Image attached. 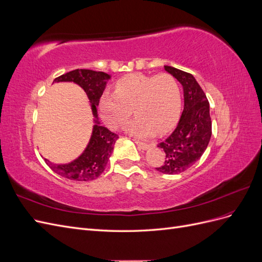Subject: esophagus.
Listing matches in <instances>:
<instances>
[{
    "label": "esophagus",
    "mask_w": 262,
    "mask_h": 262,
    "mask_svg": "<svg viewBox=\"0 0 262 262\" xmlns=\"http://www.w3.org/2000/svg\"><path fill=\"white\" fill-rule=\"evenodd\" d=\"M134 142H136V144L139 146V148H141V149H147L148 147H149V144H147V143H143V142H140V141H137V140H134Z\"/></svg>",
    "instance_id": "obj_1"
}]
</instances>
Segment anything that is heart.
<instances>
[{"label": "heart", "instance_id": "obj_1", "mask_svg": "<svg viewBox=\"0 0 262 262\" xmlns=\"http://www.w3.org/2000/svg\"><path fill=\"white\" fill-rule=\"evenodd\" d=\"M180 91L169 74L148 76L131 74L116 83L115 92H106L99 101V112L110 129H119L128 121L133 109L137 118L128 132L138 138H149L167 132L180 112Z\"/></svg>", "mask_w": 262, "mask_h": 262}]
</instances>
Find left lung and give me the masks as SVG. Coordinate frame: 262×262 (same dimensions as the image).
I'll use <instances>...</instances> for the list:
<instances>
[{
    "label": "left lung",
    "mask_w": 262,
    "mask_h": 262,
    "mask_svg": "<svg viewBox=\"0 0 262 262\" xmlns=\"http://www.w3.org/2000/svg\"><path fill=\"white\" fill-rule=\"evenodd\" d=\"M164 70L181 84L184 91V110L170 136L157 146L165 152V163L156 169L166 175L187 170L200 160L212 136L210 104L193 75L173 67Z\"/></svg>",
    "instance_id": "left-lung-1"
}]
</instances>
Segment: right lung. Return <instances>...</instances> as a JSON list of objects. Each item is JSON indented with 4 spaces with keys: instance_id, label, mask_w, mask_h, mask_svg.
I'll return each instance as SVG.
<instances>
[{
    "instance_id": "obj_1",
    "label": "right lung",
    "mask_w": 262,
    "mask_h": 262,
    "mask_svg": "<svg viewBox=\"0 0 262 262\" xmlns=\"http://www.w3.org/2000/svg\"><path fill=\"white\" fill-rule=\"evenodd\" d=\"M112 78L104 72L93 70L77 69L54 78L53 83L73 82L86 93L91 102V109L94 117V125L89 144L83 153L68 164H53L46 160L49 167L58 175L76 181H90L98 178L104 172L118 136L100 125L97 106L104 93L107 82Z\"/></svg>"
}]
</instances>
